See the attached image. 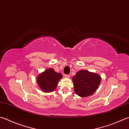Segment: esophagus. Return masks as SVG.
<instances>
[{"label":"esophagus","instance_id":"esophagus-1","mask_svg":"<svg viewBox=\"0 0 129 129\" xmlns=\"http://www.w3.org/2000/svg\"><path fill=\"white\" fill-rule=\"evenodd\" d=\"M64 76H65V77H66V78H69V77H71V75H70V74H65Z\"/></svg>","mask_w":129,"mask_h":129}]
</instances>
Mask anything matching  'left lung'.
<instances>
[{
  "mask_svg": "<svg viewBox=\"0 0 129 129\" xmlns=\"http://www.w3.org/2000/svg\"><path fill=\"white\" fill-rule=\"evenodd\" d=\"M100 81V76L86 70L77 72L73 78L75 92L81 97L88 96L94 93Z\"/></svg>",
  "mask_w": 129,
  "mask_h": 129,
  "instance_id": "left-lung-1",
  "label": "left lung"
}]
</instances>
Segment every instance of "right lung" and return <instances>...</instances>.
Here are the masks:
<instances>
[{"instance_id": "add662e5", "label": "right lung", "mask_w": 129, "mask_h": 129, "mask_svg": "<svg viewBox=\"0 0 129 129\" xmlns=\"http://www.w3.org/2000/svg\"><path fill=\"white\" fill-rule=\"evenodd\" d=\"M61 78V74L50 68L39 74L37 78V82L42 90L46 92H50L55 90L58 81Z\"/></svg>"}]
</instances>
